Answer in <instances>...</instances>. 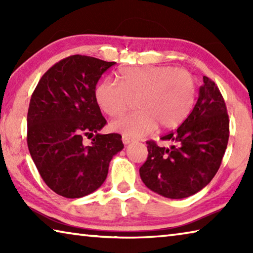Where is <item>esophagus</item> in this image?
<instances>
[{
	"mask_svg": "<svg viewBox=\"0 0 253 253\" xmlns=\"http://www.w3.org/2000/svg\"><path fill=\"white\" fill-rule=\"evenodd\" d=\"M122 140H123V143L125 144V145H128V144L132 142V139H131V138H129V137H127V136H123Z\"/></svg>",
	"mask_w": 253,
	"mask_h": 253,
	"instance_id": "esophagus-1",
	"label": "esophagus"
}]
</instances>
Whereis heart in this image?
Instances as JSON below:
<instances>
[{
	"mask_svg": "<svg viewBox=\"0 0 253 253\" xmlns=\"http://www.w3.org/2000/svg\"><path fill=\"white\" fill-rule=\"evenodd\" d=\"M118 84L102 80L95 98L105 114L117 117L136 99L138 110L111 123V129L131 138L147 135L157 127L178 125L194 105L196 84L190 72L173 67L126 68L117 75Z\"/></svg>",
	"mask_w": 253,
	"mask_h": 253,
	"instance_id": "obj_1",
	"label": "heart"
}]
</instances>
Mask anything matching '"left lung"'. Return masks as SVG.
<instances>
[{
  "instance_id": "obj_1",
  "label": "left lung",
  "mask_w": 253,
  "mask_h": 253,
  "mask_svg": "<svg viewBox=\"0 0 253 253\" xmlns=\"http://www.w3.org/2000/svg\"><path fill=\"white\" fill-rule=\"evenodd\" d=\"M172 143L158 146L148 140V157L139 175L149 190L168 199L198 193L216 174L229 140V116L219 88L203 77L198 101L176 130L161 137Z\"/></svg>"
}]
</instances>
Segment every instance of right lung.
<instances>
[{
  "label": "right lung",
  "instance_id": "obj_1",
  "mask_svg": "<svg viewBox=\"0 0 253 253\" xmlns=\"http://www.w3.org/2000/svg\"><path fill=\"white\" fill-rule=\"evenodd\" d=\"M116 62L70 55L42 76L28 111V147L42 179L55 193L78 199L105 182L109 163L124 148L119 134H98L106 119L95 90ZM93 135L85 145L83 137Z\"/></svg>",
  "mask_w": 253,
  "mask_h": 253
}]
</instances>
